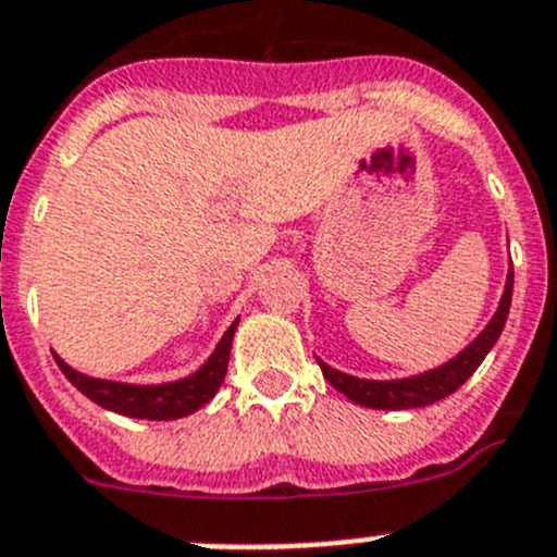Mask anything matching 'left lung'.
Wrapping results in <instances>:
<instances>
[{
    "label": "left lung",
    "mask_w": 557,
    "mask_h": 557,
    "mask_svg": "<svg viewBox=\"0 0 557 557\" xmlns=\"http://www.w3.org/2000/svg\"><path fill=\"white\" fill-rule=\"evenodd\" d=\"M511 295H513V268H508V278H505L503 298H499L497 312L488 320L486 329L469 342L467 348L458 356H453L450 361H445L442 367H433V370L420 372V375H411V379H392V381H370V379H356L348 372L334 370L331 364H325L323 359H318L320 370H323L325 381L334 386L336 392L348 397V400L359 403L367 408H381V411H403V408H420L431 406L436 400H445L447 395L458 389L463 381L472 375V372L481 367V361L486 359L488 350L494 348V342L499 339L505 329V320H508V309H511Z\"/></svg>",
    "instance_id": "left-lung-1"
}]
</instances>
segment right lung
<instances>
[{"mask_svg":"<svg viewBox=\"0 0 557 557\" xmlns=\"http://www.w3.org/2000/svg\"><path fill=\"white\" fill-rule=\"evenodd\" d=\"M237 323L239 318L228 325L212 356L193 375L168 381V384H124V381L94 379V375H85V372L65 364L58 354H54V361L82 395L90 397L96 406L107 408V411L135 417V420H182V417L207 406L215 397V392L221 389L223 379H226L228 354H232Z\"/></svg>","mask_w":557,"mask_h":557,"instance_id":"1","label":"right lung"}]
</instances>
